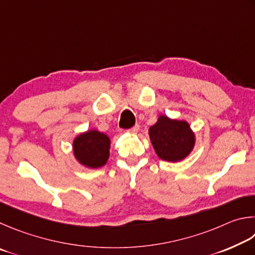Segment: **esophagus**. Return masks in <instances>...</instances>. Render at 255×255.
<instances>
[{
	"instance_id": "obj_1",
	"label": "esophagus",
	"mask_w": 255,
	"mask_h": 255,
	"mask_svg": "<svg viewBox=\"0 0 255 255\" xmlns=\"http://www.w3.org/2000/svg\"><path fill=\"white\" fill-rule=\"evenodd\" d=\"M137 131H139V125H134V127L128 130V132L133 133V134H134V133H137Z\"/></svg>"
}]
</instances>
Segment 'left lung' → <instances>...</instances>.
Listing matches in <instances>:
<instances>
[{"label":"left lung","mask_w":255,"mask_h":255,"mask_svg":"<svg viewBox=\"0 0 255 255\" xmlns=\"http://www.w3.org/2000/svg\"><path fill=\"white\" fill-rule=\"evenodd\" d=\"M148 133L155 153L164 161H182L195 148V132L185 120L160 115Z\"/></svg>","instance_id":"left-lung-1"}]
</instances>
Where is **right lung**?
I'll return each instance as SVG.
<instances>
[{
    "label": "right lung",
    "instance_id": "right-lung-1",
    "mask_svg": "<svg viewBox=\"0 0 255 255\" xmlns=\"http://www.w3.org/2000/svg\"><path fill=\"white\" fill-rule=\"evenodd\" d=\"M110 137L97 130L80 133L73 141L74 158L79 164L88 169L105 166L110 158Z\"/></svg>",
    "mask_w": 255,
    "mask_h": 255
}]
</instances>
